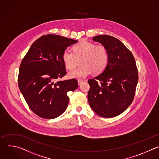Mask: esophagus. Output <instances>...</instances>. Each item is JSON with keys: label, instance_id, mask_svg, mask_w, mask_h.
Returning <instances> with one entry per match:
<instances>
[{"label": "esophagus", "instance_id": "obj_1", "mask_svg": "<svg viewBox=\"0 0 159 159\" xmlns=\"http://www.w3.org/2000/svg\"><path fill=\"white\" fill-rule=\"evenodd\" d=\"M78 84H79V85H81V84L83 83V81L81 80H78Z\"/></svg>", "mask_w": 159, "mask_h": 159}]
</instances>
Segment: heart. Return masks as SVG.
<instances>
[{"mask_svg": "<svg viewBox=\"0 0 159 159\" xmlns=\"http://www.w3.org/2000/svg\"><path fill=\"white\" fill-rule=\"evenodd\" d=\"M73 50V52L65 50L62 53V59L66 68L72 70L77 65L79 60L82 66L69 72V78H83L92 71L94 75L100 74L108 64L109 52L104 45L83 41L76 44Z\"/></svg>", "mask_w": 159, "mask_h": 159, "instance_id": "obj_1", "label": "heart"}]
</instances>
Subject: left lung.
Wrapping results in <instances>:
<instances>
[{
  "label": "left lung",
  "mask_w": 159,
  "mask_h": 159,
  "mask_svg": "<svg viewBox=\"0 0 159 159\" xmlns=\"http://www.w3.org/2000/svg\"><path fill=\"white\" fill-rule=\"evenodd\" d=\"M93 39L106 46L109 62L102 73L88 81V102L98 115L113 118L132 103L139 81L138 70L132 53L118 39L99 35Z\"/></svg>",
  "instance_id": "1"
}]
</instances>
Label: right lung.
Instances as JSON below:
<instances>
[{"label":"right lung","mask_w":159,"mask_h":159,"mask_svg":"<svg viewBox=\"0 0 159 159\" xmlns=\"http://www.w3.org/2000/svg\"><path fill=\"white\" fill-rule=\"evenodd\" d=\"M77 42L58 35L43 36L32 44L22 60L19 88L29 108L38 116L52 119L66 110L67 93L78 88V81H56L66 74L63 52Z\"/></svg>","instance_id":"1"}]
</instances>
